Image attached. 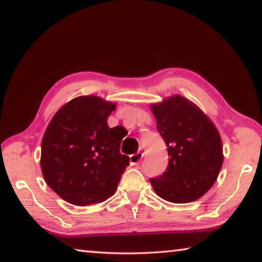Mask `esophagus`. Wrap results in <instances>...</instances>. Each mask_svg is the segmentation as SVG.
Listing matches in <instances>:
<instances>
[{"label": "esophagus", "instance_id": "obj_1", "mask_svg": "<svg viewBox=\"0 0 262 262\" xmlns=\"http://www.w3.org/2000/svg\"><path fill=\"white\" fill-rule=\"evenodd\" d=\"M142 157H143V154L137 152V154H133L129 156V161L132 165H139Z\"/></svg>", "mask_w": 262, "mask_h": 262}]
</instances>
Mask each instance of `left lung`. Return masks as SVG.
Returning a JSON list of instances; mask_svg holds the SVG:
<instances>
[{
    "mask_svg": "<svg viewBox=\"0 0 262 262\" xmlns=\"http://www.w3.org/2000/svg\"><path fill=\"white\" fill-rule=\"evenodd\" d=\"M151 108L168 154L165 172L150 178L154 190L173 203L198 200L215 184L223 164L219 130L196 105L179 95Z\"/></svg>",
    "mask_w": 262,
    "mask_h": 262,
    "instance_id": "1",
    "label": "left lung"
}]
</instances>
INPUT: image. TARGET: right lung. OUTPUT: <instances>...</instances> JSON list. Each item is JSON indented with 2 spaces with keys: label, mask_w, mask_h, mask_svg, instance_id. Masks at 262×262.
Returning a JSON list of instances; mask_svg holds the SVG:
<instances>
[{
  "label": "right lung",
  "mask_w": 262,
  "mask_h": 262,
  "mask_svg": "<svg viewBox=\"0 0 262 262\" xmlns=\"http://www.w3.org/2000/svg\"><path fill=\"white\" fill-rule=\"evenodd\" d=\"M115 104L96 96L77 97L62 106L41 142L40 165L47 185L75 206L112 196L129 157L107 119Z\"/></svg>",
  "instance_id": "1"
}]
</instances>
